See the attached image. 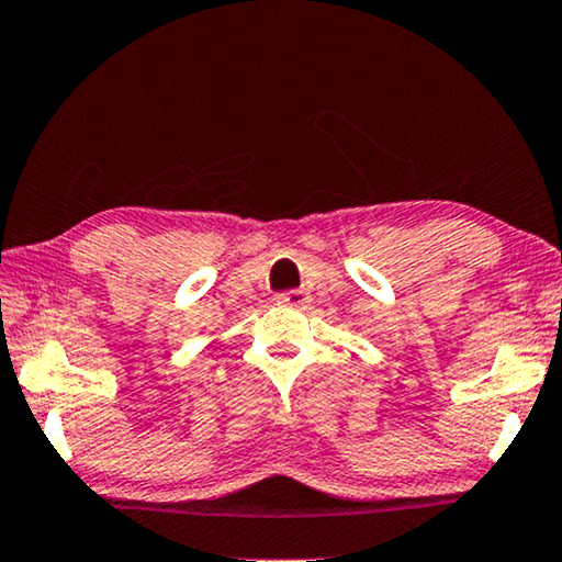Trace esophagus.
<instances>
[{"mask_svg":"<svg viewBox=\"0 0 562 562\" xmlns=\"http://www.w3.org/2000/svg\"><path fill=\"white\" fill-rule=\"evenodd\" d=\"M276 301H279L281 306H291V308H301L308 304V293L301 291V289H293V291H283L276 296Z\"/></svg>","mask_w":562,"mask_h":562,"instance_id":"34e87169","label":"esophagus"}]
</instances>
